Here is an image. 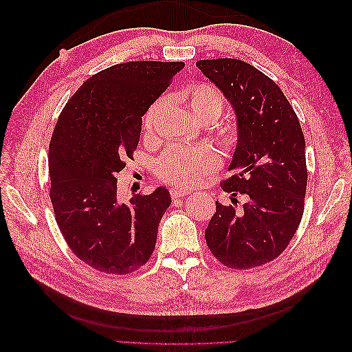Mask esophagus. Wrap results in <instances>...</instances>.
<instances>
[{
    "mask_svg": "<svg viewBox=\"0 0 352 352\" xmlns=\"http://www.w3.org/2000/svg\"><path fill=\"white\" fill-rule=\"evenodd\" d=\"M190 194V190L188 189H182V188H172L170 189V195H172L173 199H177V198H182V197H186Z\"/></svg>",
    "mask_w": 352,
    "mask_h": 352,
    "instance_id": "esophagus-1",
    "label": "esophagus"
}]
</instances>
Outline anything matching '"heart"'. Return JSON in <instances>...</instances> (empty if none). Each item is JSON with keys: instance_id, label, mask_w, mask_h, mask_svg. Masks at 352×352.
Here are the masks:
<instances>
[{"instance_id": "b5f03b06", "label": "heart", "mask_w": 352, "mask_h": 352, "mask_svg": "<svg viewBox=\"0 0 352 352\" xmlns=\"http://www.w3.org/2000/svg\"><path fill=\"white\" fill-rule=\"evenodd\" d=\"M182 100L201 123H212L225 107V101L216 88L208 83H189L180 91ZM163 100H155L142 117L145 132H151ZM239 127L235 122H220L214 126V138L225 151H232L239 142ZM219 166V155L208 146L172 145L157 162V173L162 180L177 186H192Z\"/></svg>"}]
</instances>
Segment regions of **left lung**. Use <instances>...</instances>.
Wrapping results in <instances>:
<instances>
[{
	"label": "left lung",
	"instance_id": "left-lung-1",
	"mask_svg": "<svg viewBox=\"0 0 352 352\" xmlns=\"http://www.w3.org/2000/svg\"><path fill=\"white\" fill-rule=\"evenodd\" d=\"M197 66L235 110L239 142L229 164L233 175L221 188L247 198L241 211L216 202L206 242L226 267H258L279 257L301 223L304 133L282 89L258 69L236 58L199 60Z\"/></svg>",
	"mask_w": 352,
	"mask_h": 352
}]
</instances>
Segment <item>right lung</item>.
<instances>
[{"label":"right lung","mask_w":352,"mask_h":352,"mask_svg":"<svg viewBox=\"0 0 352 352\" xmlns=\"http://www.w3.org/2000/svg\"><path fill=\"white\" fill-rule=\"evenodd\" d=\"M185 67L129 61L82 83L63 109L48 153L50 198L72 252L92 269L127 274L150 260L168 190L117 198V173L133 157L142 116Z\"/></svg>","instance_id":"add662e5"}]
</instances>
